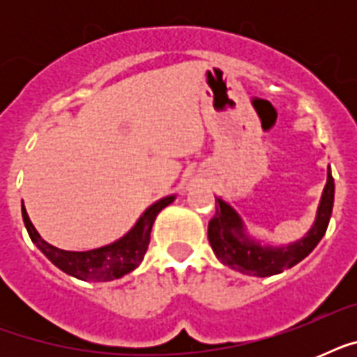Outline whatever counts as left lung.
I'll list each match as a JSON object with an SVG mask.
<instances>
[{
    "label": "left lung",
    "mask_w": 357,
    "mask_h": 357,
    "mask_svg": "<svg viewBox=\"0 0 357 357\" xmlns=\"http://www.w3.org/2000/svg\"><path fill=\"white\" fill-rule=\"evenodd\" d=\"M333 192H335V183L328 168V181L322 192L321 206L317 211L313 228L307 231L304 238L289 246H280V248L263 246L252 241L244 234L243 220L237 211L229 204L217 198V211H215V217L209 220V228H207V237H209L213 252L224 265L248 276L265 278L287 271L304 259L305 255H310L326 234L333 209Z\"/></svg>",
    "instance_id": "obj_1"
}]
</instances>
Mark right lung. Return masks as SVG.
Masks as SVG:
<instances>
[{
	"label": "right lung",
	"instance_id": "obj_1",
	"mask_svg": "<svg viewBox=\"0 0 357 357\" xmlns=\"http://www.w3.org/2000/svg\"><path fill=\"white\" fill-rule=\"evenodd\" d=\"M172 202L174 196H167V198L155 202L153 206L146 209L144 215L139 218V222L135 224V228L128 235H123L116 243L102 246V248L89 250V252H66V250L55 248L38 235L24 207H22V217H24V224L31 241L61 271L77 278V280H85V282H111V280L126 276L140 265V261L144 259L148 244H150L153 220L159 211Z\"/></svg>",
	"mask_w": 357,
	"mask_h": 357
}]
</instances>
